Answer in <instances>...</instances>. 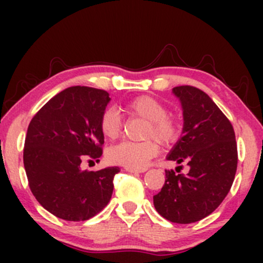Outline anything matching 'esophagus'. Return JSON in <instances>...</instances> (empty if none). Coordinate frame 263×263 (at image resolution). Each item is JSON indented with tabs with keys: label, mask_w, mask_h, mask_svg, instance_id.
Segmentation results:
<instances>
[{
	"label": "esophagus",
	"mask_w": 263,
	"mask_h": 263,
	"mask_svg": "<svg viewBox=\"0 0 263 263\" xmlns=\"http://www.w3.org/2000/svg\"><path fill=\"white\" fill-rule=\"evenodd\" d=\"M126 172H128V173H143V172H146V170H132V168H126Z\"/></svg>",
	"instance_id": "1"
}]
</instances>
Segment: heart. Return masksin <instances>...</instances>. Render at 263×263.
Wrapping results in <instances>:
<instances>
[{
    "instance_id": "heart-1",
    "label": "heart",
    "mask_w": 263,
    "mask_h": 263,
    "mask_svg": "<svg viewBox=\"0 0 263 263\" xmlns=\"http://www.w3.org/2000/svg\"><path fill=\"white\" fill-rule=\"evenodd\" d=\"M126 110L134 116L148 121L144 137L153 140L144 142L123 141L107 151V159L112 164L132 170H143L158 153V143L154 140L157 139L164 146L173 143L180 135V125L176 117L167 115L168 108L163 102L148 95L134 99L126 106ZM100 129L105 137L115 140L121 135V117L114 110L105 111L100 119Z\"/></svg>"
}]
</instances>
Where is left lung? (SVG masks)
Wrapping results in <instances>:
<instances>
[{
    "instance_id": "1",
    "label": "left lung",
    "mask_w": 263,
    "mask_h": 263,
    "mask_svg": "<svg viewBox=\"0 0 263 263\" xmlns=\"http://www.w3.org/2000/svg\"><path fill=\"white\" fill-rule=\"evenodd\" d=\"M172 91L182 105L184 123L167 159L178 164L186 162L189 172L184 176L165 171V183L153 204L164 219L190 224L210 215L230 192L237 146L231 122L209 95L189 85Z\"/></svg>"
}]
</instances>
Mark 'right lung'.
I'll return each instance as SVG.
<instances>
[{"instance_id":"obj_1","label":"right lung","mask_w":263,"mask_h":263,"mask_svg":"<svg viewBox=\"0 0 263 263\" xmlns=\"http://www.w3.org/2000/svg\"><path fill=\"white\" fill-rule=\"evenodd\" d=\"M111 99L105 90L71 86L57 93L29 123L23 163L38 203L66 221H84L110 201L119 167L81 171L83 159L99 161L100 119Z\"/></svg>"}]
</instances>
